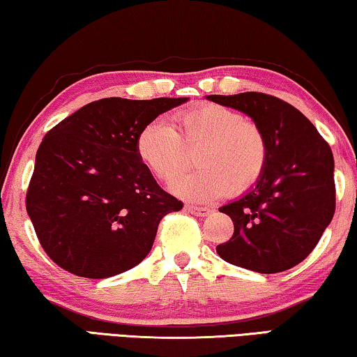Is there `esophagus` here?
<instances>
[{
    "instance_id": "obj_1",
    "label": "esophagus",
    "mask_w": 357,
    "mask_h": 357,
    "mask_svg": "<svg viewBox=\"0 0 357 357\" xmlns=\"http://www.w3.org/2000/svg\"><path fill=\"white\" fill-rule=\"evenodd\" d=\"M187 213H190L197 217H204V215H209L211 214V209L209 208H204V206H193V204H187L185 206Z\"/></svg>"
}]
</instances>
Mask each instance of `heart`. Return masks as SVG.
Masks as SVG:
<instances>
[{
  "mask_svg": "<svg viewBox=\"0 0 357 357\" xmlns=\"http://www.w3.org/2000/svg\"><path fill=\"white\" fill-rule=\"evenodd\" d=\"M176 129L165 119L149 121L135 140L138 159L157 179L172 183L190 165L198 148L200 170L178 179L172 190L193 202H213L249 190L263 176L269 159L264 130L233 108L202 104L176 116ZM186 146L184 147L183 144Z\"/></svg>",
  "mask_w": 357,
  "mask_h": 357,
  "instance_id": "1",
  "label": "heart"
}]
</instances>
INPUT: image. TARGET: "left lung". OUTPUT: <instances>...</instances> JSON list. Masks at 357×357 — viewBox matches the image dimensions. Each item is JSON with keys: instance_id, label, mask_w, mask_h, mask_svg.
I'll return each instance as SVG.
<instances>
[{"instance_id": "1", "label": "left lung", "mask_w": 357, "mask_h": 357, "mask_svg": "<svg viewBox=\"0 0 357 357\" xmlns=\"http://www.w3.org/2000/svg\"><path fill=\"white\" fill-rule=\"evenodd\" d=\"M250 116L264 130L269 159L263 176L238 200L219 208L234 233L215 247L227 263L261 274L291 269L315 249L334 217V155L298 108L274 96H206Z\"/></svg>"}]
</instances>
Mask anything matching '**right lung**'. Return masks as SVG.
Instances as JSON below:
<instances>
[{
	"mask_svg": "<svg viewBox=\"0 0 357 357\" xmlns=\"http://www.w3.org/2000/svg\"><path fill=\"white\" fill-rule=\"evenodd\" d=\"M189 98L91 102L44 137L26 211L47 255L88 279L126 273L153 247L162 217L183 203L138 159L140 129Z\"/></svg>",
	"mask_w": 357,
	"mask_h": 357,
	"instance_id": "obj_1",
	"label": "right lung"
}]
</instances>
